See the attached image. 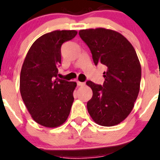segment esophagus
Segmentation results:
<instances>
[{
  "mask_svg": "<svg viewBox=\"0 0 160 160\" xmlns=\"http://www.w3.org/2000/svg\"><path fill=\"white\" fill-rule=\"evenodd\" d=\"M77 86H79V87H82V86H84V85H85V83H84V82L77 81Z\"/></svg>",
  "mask_w": 160,
  "mask_h": 160,
  "instance_id": "esophagus-1",
  "label": "esophagus"
}]
</instances>
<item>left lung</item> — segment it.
Wrapping results in <instances>:
<instances>
[{
    "label": "left lung",
    "instance_id": "obj_1",
    "mask_svg": "<svg viewBox=\"0 0 160 160\" xmlns=\"http://www.w3.org/2000/svg\"><path fill=\"white\" fill-rule=\"evenodd\" d=\"M79 35L91 52L95 65L101 63L104 84L87 81L93 91L87 104L94 122L114 126L123 122L132 111L140 90L142 70L136 52L119 32L104 28L80 30Z\"/></svg>",
    "mask_w": 160,
    "mask_h": 160
}]
</instances>
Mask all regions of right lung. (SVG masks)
Here are the masks:
<instances>
[{
  "label": "right lung",
  "instance_id": "1",
  "mask_svg": "<svg viewBox=\"0 0 160 160\" xmlns=\"http://www.w3.org/2000/svg\"><path fill=\"white\" fill-rule=\"evenodd\" d=\"M75 30H56L36 39L26 55L20 75L22 100L35 122L56 128L67 121L76 82L58 78L61 46L77 35Z\"/></svg>",
  "mask_w": 160,
  "mask_h": 160
}]
</instances>
